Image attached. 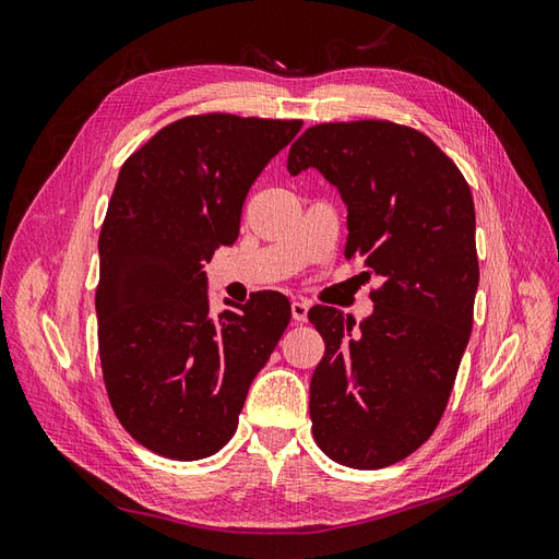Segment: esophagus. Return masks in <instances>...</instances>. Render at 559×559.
I'll list each match as a JSON object with an SVG mask.
<instances>
[{
  "mask_svg": "<svg viewBox=\"0 0 559 559\" xmlns=\"http://www.w3.org/2000/svg\"><path fill=\"white\" fill-rule=\"evenodd\" d=\"M308 310H310L308 302H302V300H294L292 302V317H294L296 324H302V321H308Z\"/></svg>",
  "mask_w": 559,
  "mask_h": 559,
  "instance_id": "1",
  "label": "esophagus"
}]
</instances>
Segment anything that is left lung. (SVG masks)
Listing matches in <instances>:
<instances>
[{
    "label": "left lung",
    "mask_w": 559,
    "mask_h": 559,
    "mask_svg": "<svg viewBox=\"0 0 559 559\" xmlns=\"http://www.w3.org/2000/svg\"><path fill=\"white\" fill-rule=\"evenodd\" d=\"M308 167L345 200V259L382 280L359 326L335 308L308 312L326 343L310 382L312 433L337 464L384 468L445 413L473 329L476 210L460 167L427 134L392 121L308 128L286 170Z\"/></svg>",
    "instance_id": "1"
}]
</instances>
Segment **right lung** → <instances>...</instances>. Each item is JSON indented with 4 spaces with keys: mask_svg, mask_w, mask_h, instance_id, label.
<instances>
[{
    "mask_svg": "<svg viewBox=\"0 0 559 559\" xmlns=\"http://www.w3.org/2000/svg\"><path fill=\"white\" fill-rule=\"evenodd\" d=\"M302 121L186 116L123 163L99 230V364L123 429L167 460L222 450L292 306L259 292L210 312L205 263L233 245L251 183Z\"/></svg>",
    "mask_w": 559,
    "mask_h": 559,
    "instance_id": "obj_1",
    "label": "right lung"
}]
</instances>
